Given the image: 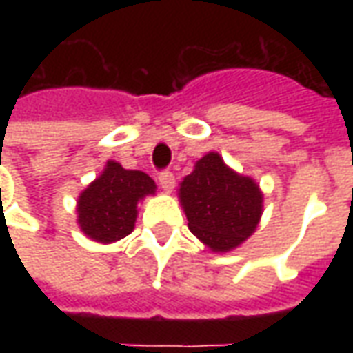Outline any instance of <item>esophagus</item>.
Here are the masks:
<instances>
[{"label":"esophagus","mask_w":353,"mask_h":353,"mask_svg":"<svg viewBox=\"0 0 353 353\" xmlns=\"http://www.w3.org/2000/svg\"><path fill=\"white\" fill-rule=\"evenodd\" d=\"M159 183H161L164 191H172L176 187V176L170 170H162L161 174H159Z\"/></svg>","instance_id":"1"}]
</instances>
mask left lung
Returning a JSON list of instances; mask_svg holds the SVG:
<instances>
[{"instance_id":"8db88e82","label":"left lung","mask_w":353,"mask_h":353,"mask_svg":"<svg viewBox=\"0 0 353 353\" xmlns=\"http://www.w3.org/2000/svg\"><path fill=\"white\" fill-rule=\"evenodd\" d=\"M189 229L214 252H230L252 236L263 194L250 177L225 166L217 153L202 157L179 187Z\"/></svg>"}]
</instances>
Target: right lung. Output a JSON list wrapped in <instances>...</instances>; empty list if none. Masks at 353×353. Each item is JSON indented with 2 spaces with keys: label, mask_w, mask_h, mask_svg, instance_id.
I'll list each match as a JSON object with an SVG mask.
<instances>
[{
  "label": "right lung",
  "mask_w": 353,
  "mask_h": 353,
  "mask_svg": "<svg viewBox=\"0 0 353 353\" xmlns=\"http://www.w3.org/2000/svg\"><path fill=\"white\" fill-rule=\"evenodd\" d=\"M154 181L139 170H124L109 161L103 174L81 192L77 202L81 230L101 244L128 236L136 223V204L153 194Z\"/></svg>",
  "instance_id": "obj_1"
}]
</instances>
